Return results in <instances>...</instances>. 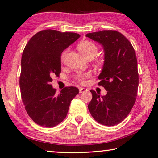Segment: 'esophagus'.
Masks as SVG:
<instances>
[{
  "label": "esophagus",
  "mask_w": 158,
  "mask_h": 158,
  "mask_svg": "<svg viewBox=\"0 0 158 158\" xmlns=\"http://www.w3.org/2000/svg\"><path fill=\"white\" fill-rule=\"evenodd\" d=\"M86 91H88V89H87L82 88V87H80V88H79V92H80V93H82L86 92Z\"/></svg>",
  "instance_id": "obj_1"
}]
</instances>
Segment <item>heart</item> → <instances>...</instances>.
Masks as SVG:
<instances>
[{
	"label": "heart",
	"mask_w": 158,
	"mask_h": 158,
	"mask_svg": "<svg viewBox=\"0 0 158 158\" xmlns=\"http://www.w3.org/2000/svg\"><path fill=\"white\" fill-rule=\"evenodd\" d=\"M78 48L80 53L83 55V56H86L87 55H89V54H93V55L95 56L98 51L97 47H96L95 45L89 41H82V42H80L78 45ZM89 76V73L80 75L78 78V80L82 84L85 83L86 78V77H88Z\"/></svg>",
	"instance_id": "obj_1"
}]
</instances>
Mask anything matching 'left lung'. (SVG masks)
I'll use <instances>...</instances> for the list:
<instances>
[{
    "instance_id": "1",
    "label": "left lung",
    "mask_w": 158,
    "mask_h": 158,
    "mask_svg": "<svg viewBox=\"0 0 158 158\" xmlns=\"http://www.w3.org/2000/svg\"><path fill=\"white\" fill-rule=\"evenodd\" d=\"M86 37L100 44L104 49V61L98 85L107 91V94L101 96L90 90L93 98L88 108L99 123L113 126L125 119L136 102L138 86L136 53L127 39L117 31H101Z\"/></svg>"
}]
</instances>
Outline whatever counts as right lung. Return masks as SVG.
<instances>
[{
  "mask_svg": "<svg viewBox=\"0 0 158 158\" xmlns=\"http://www.w3.org/2000/svg\"><path fill=\"white\" fill-rule=\"evenodd\" d=\"M80 37L75 33L44 30L28 41L21 60L20 87L28 114L37 124L52 127L66 117L70 103L78 94L74 86H67L56 94L50 82L61 71L63 50Z\"/></svg>",
  "mask_w": 158,
  "mask_h": 158,
  "instance_id": "obj_1",
  "label": "right lung"
}]
</instances>
